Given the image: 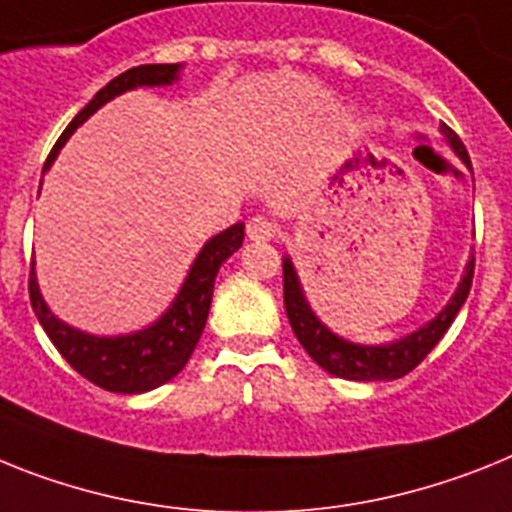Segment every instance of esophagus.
<instances>
[{
	"label": "esophagus",
	"instance_id": "34e87169",
	"mask_svg": "<svg viewBox=\"0 0 512 512\" xmlns=\"http://www.w3.org/2000/svg\"><path fill=\"white\" fill-rule=\"evenodd\" d=\"M276 231H278L276 223L265 216H255L247 221V236L249 239H255V242H268V239L276 236Z\"/></svg>",
	"mask_w": 512,
	"mask_h": 512
}]
</instances>
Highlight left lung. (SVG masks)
I'll return each mask as SVG.
<instances>
[{"label": "left lung", "mask_w": 512, "mask_h": 512, "mask_svg": "<svg viewBox=\"0 0 512 512\" xmlns=\"http://www.w3.org/2000/svg\"><path fill=\"white\" fill-rule=\"evenodd\" d=\"M450 148L458 153L466 166H471L468 153L463 148L461 137L450 130L448 124L440 127ZM471 281H474V255L468 260L466 273H463L461 283L455 294L450 296V302L442 307L440 315L435 320H429L419 330H414L411 336H403L401 341L382 343V346H362V343H351L346 338L336 336L333 330H328L317 320L312 307L307 304V296L302 291V283L296 276L291 257H283V304H286V315H289L294 336L304 346L312 359L320 364L330 375L343 377V380H359V382H375V380H398V377L409 375L411 369L419 367L424 362V356L435 349L440 338L448 333L453 325L458 309L466 302L468 291H471Z\"/></svg>", "instance_id": "left-lung-1"}]
</instances>
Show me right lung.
I'll use <instances>...</instances> for the list:
<instances>
[{"instance_id":"1","label":"right lung","mask_w":512,"mask_h":512,"mask_svg":"<svg viewBox=\"0 0 512 512\" xmlns=\"http://www.w3.org/2000/svg\"><path fill=\"white\" fill-rule=\"evenodd\" d=\"M179 70H182V64H140V67H132V70L122 72L111 83L103 85L93 96V101L67 124V130L62 132V137H59L57 145L51 148L49 158H46L44 171L54 163L62 145L67 143V137L90 114H96L103 103L111 101L114 96H122L124 90L176 83ZM242 242L244 223H234L226 231L213 236L210 242H205L171 307L153 325L137 330V333H127V336H90V333L70 328L67 322L59 320L46 307L44 296L38 291L33 263H30L28 278L30 304H33V312H36L38 322L44 325L51 343L57 346L59 354L85 380H90L103 390H111V393H148V390L169 382L171 377H176L184 369L187 359L195 351L197 341L203 336L218 268L234 255L236 249L242 247Z\"/></svg>"}]
</instances>
